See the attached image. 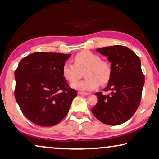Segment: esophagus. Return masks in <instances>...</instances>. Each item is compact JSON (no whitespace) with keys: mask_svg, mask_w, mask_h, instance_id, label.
<instances>
[{"mask_svg":"<svg viewBox=\"0 0 159 159\" xmlns=\"http://www.w3.org/2000/svg\"><path fill=\"white\" fill-rule=\"evenodd\" d=\"M78 94H79V95H88L87 92H78Z\"/></svg>","mask_w":159,"mask_h":159,"instance_id":"1","label":"esophagus"}]
</instances>
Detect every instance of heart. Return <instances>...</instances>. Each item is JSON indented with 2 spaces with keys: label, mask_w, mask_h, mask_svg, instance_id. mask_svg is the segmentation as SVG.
Listing matches in <instances>:
<instances>
[{
  "label": "heart",
  "mask_w": 159,
  "mask_h": 159,
  "mask_svg": "<svg viewBox=\"0 0 159 159\" xmlns=\"http://www.w3.org/2000/svg\"><path fill=\"white\" fill-rule=\"evenodd\" d=\"M74 63L66 62L62 67V74L66 80L75 82L81 75V70H84L85 79L72 84L76 89L82 91H92L97 89L100 83L106 84L111 75V68L107 61L100 60L99 56L89 51H84L76 54Z\"/></svg>",
  "instance_id": "1"
}]
</instances>
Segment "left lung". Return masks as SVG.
Instances as JSON below:
<instances>
[{
    "label": "left lung",
    "mask_w": 159,
    "mask_h": 159,
    "mask_svg": "<svg viewBox=\"0 0 159 159\" xmlns=\"http://www.w3.org/2000/svg\"><path fill=\"white\" fill-rule=\"evenodd\" d=\"M96 51L108 57L111 63V75L103 91L96 92L98 103L92 108L100 122L118 125L131 118L141 101L144 76L139 58L131 50L122 45L98 48Z\"/></svg>",
    "instance_id": "8db88e82"
}]
</instances>
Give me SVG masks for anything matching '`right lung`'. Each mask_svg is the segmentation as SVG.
Listing matches in <instances>:
<instances>
[{
    "label": "right lung",
    "instance_id": "right-lung-1",
    "mask_svg": "<svg viewBox=\"0 0 159 159\" xmlns=\"http://www.w3.org/2000/svg\"><path fill=\"white\" fill-rule=\"evenodd\" d=\"M71 54L36 52L23 58L15 73V96L27 119L39 126H53L69 111L77 92L62 74Z\"/></svg>",
    "mask_w": 159,
    "mask_h": 159
}]
</instances>
